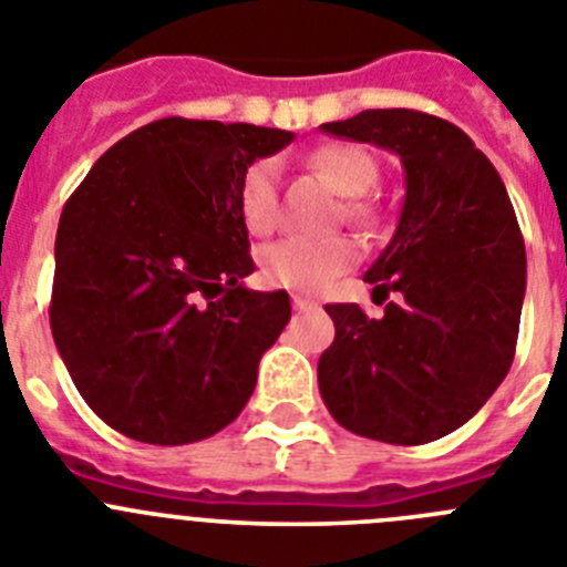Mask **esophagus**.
<instances>
[{"instance_id": "obj_1", "label": "esophagus", "mask_w": 567, "mask_h": 567, "mask_svg": "<svg viewBox=\"0 0 567 567\" xmlns=\"http://www.w3.org/2000/svg\"><path fill=\"white\" fill-rule=\"evenodd\" d=\"M292 307L298 312H309V309H318V303L312 298H303V295H292Z\"/></svg>"}]
</instances>
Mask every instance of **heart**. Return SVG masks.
<instances>
[{
  "mask_svg": "<svg viewBox=\"0 0 567 567\" xmlns=\"http://www.w3.org/2000/svg\"><path fill=\"white\" fill-rule=\"evenodd\" d=\"M309 167L327 178L334 193L346 195L343 215L352 224L369 227L374 221L372 204L365 195L378 182V162L365 150L354 144H323L312 150L307 158ZM240 218L249 233L267 235L278 227V182L269 162H258L247 169L238 195ZM358 260V244L346 235L334 238H280L260 249L258 267L260 278L269 287L292 289V292H320L327 289L340 272Z\"/></svg>",
  "mask_w": 567,
  "mask_h": 567,
  "instance_id": "heart-1",
  "label": "heart"
}]
</instances>
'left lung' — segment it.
<instances>
[{"label": "left lung", "mask_w": 567, "mask_h": 567, "mask_svg": "<svg viewBox=\"0 0 567 567\" xmlns=\"http://www.w3.org/2000/svg\"><path fill=\"white\" fill-rule=\"evenodd\" d=\"M323 133L400 155L405 198L394 238L363 280L383 318L329 303L334 343L320 398L343 429L394 445L452 434L508 374L525 298V244L494 164L452 122L420 110H363Z\"/></svg>", "instance_id": "obj_1"}]
</instances>
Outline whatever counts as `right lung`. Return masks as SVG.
Returning <instances> with one entry per match:
<instances>
[{"instance_id":"right-lung-1","label":"right lung","mask_w":567,"mask_h":567,"mask_svg":"<svg viewBox=\"0 0 567 567\" xmlns=\"http://www.w3.org/2000/svg\"><path fill=\"white\" fill-rule=\"evenodd\" d=\"M292 138L158 118L115 142L64 204L50 329L84 403L124 437L195 443L247 405L292 307L280 289L244 287L255 264L240 182Z\"/></svg>"}]
</instances>
